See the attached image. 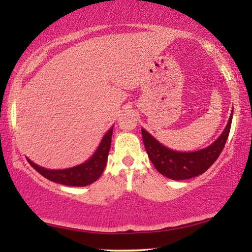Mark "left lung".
Listing matches in <instances>:
<instances>
[{
    "instance_id": "obj_1",
    "label": "left lung",
    "mask_w": 252,
    "mask_h": 252,
    "mask_svg": "<svg viewBox=\"0 0 252 252\" xmlns=\"http://www.w3.org/2000/svg\"><path fill=\"white\" fill-rule=\"evenodd\" d=\"M233 111L221 135L211 146L192 153H180L163 146L146 129H141L148 156L156 170L172 180H186L204 173L215 161L225 147L232 125Z\"/></svg>"
}]
</instances>
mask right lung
<instances>
[{
	"instance_id": "1",
	"label": "right lung",
	"mask_w": 252,
	"mask_h": 252,
	"mask_svg": "<svg viewBox=\"0 0 252 252\" xmlns=\"http://www.w3.org/2000/svg\"><path fill=\"white\" fill-rule=\"evenodd\" d=\"M112 130L113 127H111L108 130V133L103 136L95 154L87 161L78 165V166L65 168V170H47V168H43L39 166V165L34 164L32 160H29L31 166L39 172L42 177L47 178L48 180L53 182H56V184L73 186V187L88 186L97 180L101 177L103 171H104L109 150L110 147H111Z\"/></svg>"
}]
</instances>
